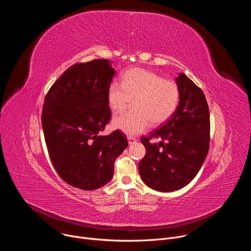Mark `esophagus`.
<instances>
[{
    "mask_svg": "<svg viewBox=\"0 0 251 251\" xmlns=\"http://www.w3.org/2000/svg\"><path fill=\"white\" fill-rule=\"evenodd\" d=\"M128 141H129V144L130 145H132V144H134V143H136V138H134V137H132V136H128Z\"/></svg>",
    "mask_w": 251,
    "mask_h": 251,
    "instance_id": "obj_1",
    "label": "esophagus"
}]
</instances>
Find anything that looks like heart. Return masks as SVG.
I'll list each match as a JSON object with an SVG mask.
<instances>
[{
    "mask_svg": "<svg viewBox=\"0 0 251 251\" xmlns=\"http://www.w3.org/2000/svg\"><path fill=\"white\" fill-rule=\"evenodd\" d=\"M176 81L143 68H132L123 75L122 84L113 81L108 87V104L113 112H121L131 103L133 108L113 119V126L128 135L146 131L151 122L161 125L176 112L180 102Z\"/></svg>",
    "mask_w": 251,
    "mask_h": 251,
    "instance_id": "1",
    "label": "heart"
}]
</instances>
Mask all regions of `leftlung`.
Wrapping results in <instances>:
<instances>
[{
  "label": "left lung",
  "mask_w": 251,
  "mask_h": 251,
  "mask_svg": "<svg viewBox=\"0 0 251 251\" xmlns=\"http://www.w3.org/2000/svg\"><path fill=\"white\" fill-rule=\"evenodd\" d=\"M181 96L173 116L141 142L146 154L139 172L148 187L173 192L187 186L199 173L209 149V110L202 90L186 75L176 78ZM162 141L152 145V138Z\"/></svg>",
  "instance_id": "8db88e82"
}]
</instances>
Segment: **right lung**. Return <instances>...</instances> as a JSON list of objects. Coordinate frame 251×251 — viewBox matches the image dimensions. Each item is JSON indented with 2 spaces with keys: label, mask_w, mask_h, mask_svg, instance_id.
<instances>
[{
  "label": "right lung",
  "mask_w": 251,
  "mask_h": 251,
  "mask_svg": "<svg viewBox=\"0 0 251 251\" xmlns=\"http://www.w3.org/2000/svg\"><path fill=\"white\" fill-rule=\"evenodd\" d=\"M114 76L107 59L75 63L45 98L42 125L50 161L62 180L77 189L108 183L115 159L128 146L120 130L100 135L111 119L107 93Z\"/></svg>",
  "instance_id": "1"
}]
</instances>
